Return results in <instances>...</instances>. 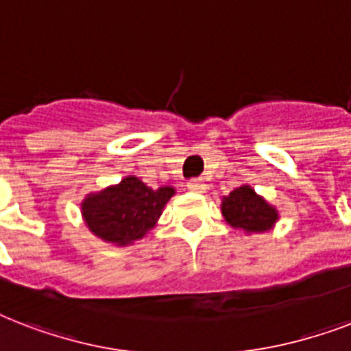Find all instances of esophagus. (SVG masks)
I'll return each mask as SVG.
<instances>
[{"label":"esophagus","mask_w":351,"mask_h":351,"mask_svg":"<svg viewBox=\"0 0 351 351\" xmlns=\"http://www.w3.org/2000/svg\"><path fill=\"white\" fill-rule=\"evenodd\" d=\"M187 189L193 193H204L206 191V184L200 178H191V180L187 182Z\"/></svg>","instance_id":"esophagus-1"}]
</instances>
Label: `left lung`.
<instances>
[{
  "label": "left lung",
  "mask_w": 351,
  "mask_h": 351,
  "mask_svg": "<svg viewBox=\"0 0 351 351\" xmlns=\"http://www.w3.org/2000/svg\"><path fill=\"white\" fill-rule=\"evenodd\" d=\"M222 215L233 228L258 233L271 230L277 220V211L256 195L250 186H242L231 191L222 200Z\"/></svg>",
  "instance_id": "8db88e82"
}]
</instances>
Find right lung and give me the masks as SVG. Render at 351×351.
Wrapping results in <instances>:
<instances>
[{
    "label": "right lung",
    "instance_id": "obj_1",
    "mask_svg": "<svg viewBox=\"0 0 351 351\" xmlns=\"http://www.w3.org/2000/svg\"><path fill=\"white\" fill-rule=\"evenodd\" d=\"M173 195V187L151 189L136 176H129L118 186L89 195L82 204V213L96 237L125 245L153 228Z\"/></svg>",
    "mask_w": 351,
    "mask_h": 351
}]
</instances>
